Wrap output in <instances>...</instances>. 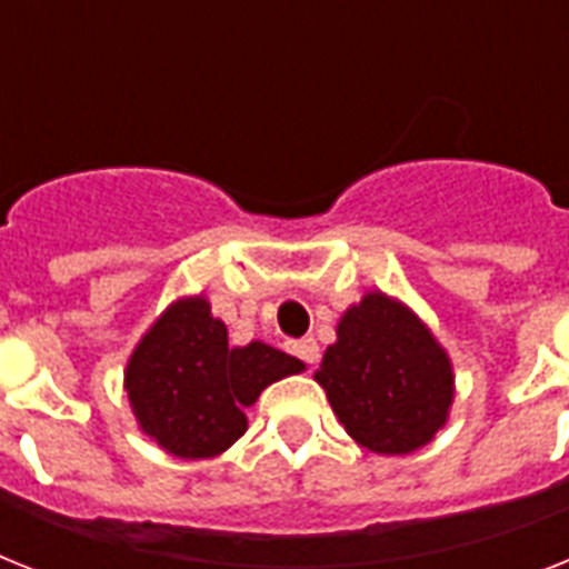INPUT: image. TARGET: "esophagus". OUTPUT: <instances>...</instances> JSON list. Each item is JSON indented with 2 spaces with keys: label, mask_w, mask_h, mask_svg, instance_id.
Wrapping results in <instances>:
<instances>
[{
  "label": "esophagus",
  "mask_w": 569,
  "mask_h": 569,
  "mask_svg": "<svg viewBox=\"0 0 569 569\" xmlns=\"http://www.w3.org/2000/svg\"><path fill=\"white\" fill-rule=\"evenodd\" d=\"M288 349H290V355H296V358L302 360V363H308V366H313L319 360V346H317V340H313V337H305V340L290 342Z\"/></svg>",
  "instance_id": "obj_1"
}]
</instances>
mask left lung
Segmentation results:
<instances>
[{
    "mask_svg": "<svg viewBox=\"0 0 569 569\" xmlns=\"http://www.w3.org/2000/svg\"><path fill=\"white\" fill-rule=\"evenodd\" d=\"M346 433L375 453H412L436 436L453 401L445 349L403 305L363 296L337 326L317 372Z\"/></svg>",
    "mask_w": 569,
    "mask_h": 569,
    "instance_id": "1",
    "label": "left lung"
}]
</instances>
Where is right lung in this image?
Here are the masks:
<instances>
[{"label": "right lung", "instance_id": "right-lung-1", "mask_svg": "<svg viewBox=\"0 0 569 569\" xmlns=\"http://www.w3.org/2000/svg\"><path fill=\"white\" fill-rule=\"evenodd\" d=\"M302 360L264 342L229 349L203 296L171 305L127 363V398L142 430L182 459L218 457L247 430L243 407Z\"/></svg>", "mask_w": 569, "mask_h": 569}]
</instances>
